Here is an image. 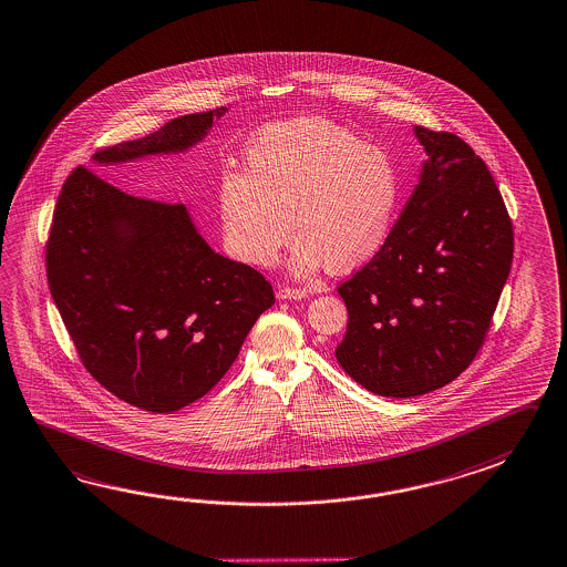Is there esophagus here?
<instances>
[{
  "instance_id": "1",
  "label": "esophagus",
  "mask_w": 567,
  "mask_h": 567,
  "mask_svg": "<svg viewBox=\"0 0 567 567\" xmlns=\"http://www.w3.org/2000/svg\"><path fill=\"white\" fill-rule=\"evenodd\" d=\"M277 297L280 301H299V299L307 297V290L287 289V287H282V289L277 290Z\"/></svg>"
}]
</instances>
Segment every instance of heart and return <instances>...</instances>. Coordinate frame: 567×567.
Returning a JSON list of instances; mask_svg holds the SVG:
<instances>
[{
  "instance_id": "obj_1",
  "label": "heart",
  "mask_w": 567,
  "mask_h": 567,
  "mask_svg": "<svg viewBox=\"0 0 567 567\" xmlns=\"http://www.w3.org/2000/svg\"><path fill=\"white\" fill-rule=\"evenodd\" d=\"M396 202L391 156L323 117L266 127L246 148V173L226 171L217 187L227 250L246 265H275L295 227L297 277L321 266L343 275L372 260Z\"/></svg>"
}]
</instances>
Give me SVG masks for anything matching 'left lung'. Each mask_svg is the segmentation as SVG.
I'll list each match as a JSON object with an SVG mask.
<instances>
[{
    "label": "left lung",
    "mask_w": 567,
    "mask_h": 567,
    "mask_svg": "<svg viewBox=\"0 0 567 567\" xmlns=\"http://www.w3.org/2000/svg\"><path fill=\"white\" fill-rule=\"evenodd\" d=\"M419 185L368 265L341 285V368L365 391H437L476 358L513 265V224L491 171L466 142L415 126Z\"/></svg>",
    "instance_id": "1"
}]
</instances>
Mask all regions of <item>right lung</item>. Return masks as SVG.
I'll return each instance as SVG.
<instances>
[{
    "label": "right lung",
    "instance_id": "right-lung-1",
    "mask_svg": "<svg viewBox=\"0 0 567 567\" xmlns=\"http://www.w3.org/2000/svg\"><path fill=\"white\" fill-rule=\"evenodd\" d=\"M226 112L181 115L97 152L91 164L183 154ZM47 275L89 374L151 413H173L212 391L275 305L270 282L212 250L185 205L130 195L83 166L54 207Z\"/></svg>",
    "mask_w": 567,
    "mask_h": 567
}]
</instances>
